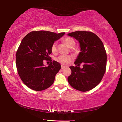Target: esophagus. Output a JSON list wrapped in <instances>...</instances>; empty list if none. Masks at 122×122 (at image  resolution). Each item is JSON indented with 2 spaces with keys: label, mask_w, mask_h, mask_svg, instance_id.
I'll return each instance as SVG.
<instances>
[{
  "label": "esophagus",
  "mask_w": 122,
  "mask_h": 122,
  "mask_svg": "<svg viewBox=\"0 0 122 122\" xmlns=\"http://www.w3.org/2000/svg\"><path fill=\"white\" fill-rule=\"evenodd\" d=\"M66 67V66H63V65H61V69H64V68H65Z\"/></svg>",
  "instance_id": "esophagus-1"
}]
</instances>
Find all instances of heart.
Segmentation results:
<instances>
[{
	"label": "heart",
	"mask_w": 122,
	"mask_h": 122,
	"mask_svg": "<svg viewBox=\"0 0 122 122\" xmlns=\"http://www.w3.org/2000/svg\"><path fill=\"white\" fill-rule=\"evenodd\" d=\"M63 42L68 46L69 48H72L73 51H74V47L75 46V41L73 39L69 37L66 38L63 40ZM51 50L52 53L54 54H55L57 52V43L54 42L52 45L51 47ZM72 57L71 55H61L60 56H59L56 59V61L60 63L63 65H67L70 61L72 60Z\"/></svg>",
	"instance_id": "heart-1"
}]
</instances>
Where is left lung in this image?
Returning <instances> with one entry per match:
<instances>
[{
  "label": "left lung",
  "mask_w": 122,
  "mask_h": 122,
  "mask_svg": "<svg viewBox=\"0 0 122 122\" xmlns=\"http://www.w3.org/2000/svg\"><path fill=\"white\" fill-rule=\"evenodd\" d=\"M80 44V52L75 65L83 63V67H69L71 75L68 81L72 87L81 92H87L94 88L101 81L106 72L107 54L101 39L90 32L76 31L68 34Z\"/></svg>",
  "instance_id": "1"
}]
</instances>
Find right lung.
Wrapping results in <instances>:
<instances>
[{
    "instance_id": "obj_1",
    "label": "right lung",
    "mask_w": 122,
    "mask_h": 122,
    "mask_svg": "<svg viewBox=\"0 0 122 122\" xmlns=\"http://www.w3.org/2000/svg\"><path fill=\"white\" fill-rule=\"evenodd\" d=\"M65 34L33 31L22 39L16 53V66L20 78L28 88L41 91L52 85L61 65L53 61L45 67L43 61L49 57L54 42Z\"/></svg>"
}]
</instances>
